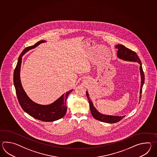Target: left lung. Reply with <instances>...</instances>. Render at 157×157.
Masks as SVG:
<instances>
[{
	"instance_id": "1",
	"label": "left lung",
	"mask_w": 157,
	"mask_h": 157,
	"mask_svg": "<svg viewBox=\"0 0 157 157\" xmlns=\"http://www.w3.org/2000/svg\"><path fill=\"white\" fill-rule=\"evenodd\" d=\"M116 48L118 49L117 52V56L123 60H127V61H132V62H136L140 64V71L141 74V89H140V98H141V93H142V88L144 83L145 80V76L144 74L143 68L141 61L137 55L136 52H133L132 50L129 49L126 47H124L123 45L118 44L116 46ZM86 96L90 104V108L91 113L92 114L93 116L95 119L97 120L100 121L105 123H109V124H114L117 123L118 122L120 121L124 116H107L100 113L98 110L94 107L93 104L90 100V98L89 97L88 93L86 92Z\"/></svg>"
}]
</instances>
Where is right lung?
Masks as SVG:
<instances>
[{
  "mask_svg": "<svg viewBox=\"0 0 157 157\" xmlns=\"http://www.w3.org/2000/svg\"><path fill=\"white\" fill-rule=\"evenodd\" d=\"M44 40H41L33 46L26 48L18 58L17 66L14 69L13 74L14 85L16 89L17 99L22 109L31 117L37 120L44 122H52L63 118L67 112L66 100L68 95L72 91L70 90L64 95L49 105H40L35 103L30 99L25 92L22 86L20 80V69L22 57L30 49H32L44 43Z\"/></svg>",
  "mask_w": 157,
  "mask_h": 157,
  "instance_id": "add662e5",
  "label": "right lung"
}]
</instances>
